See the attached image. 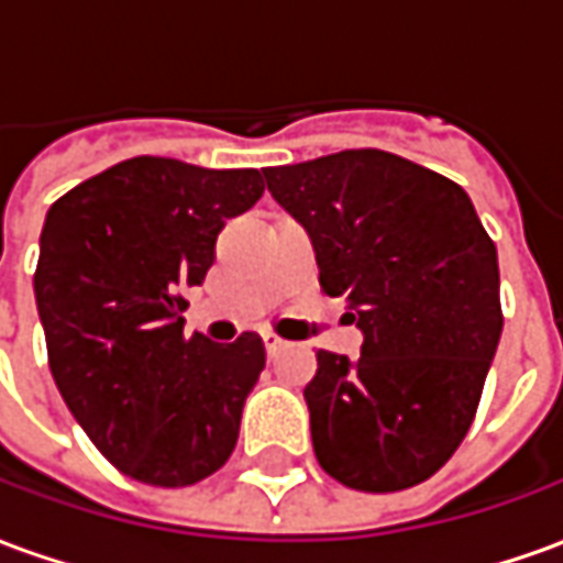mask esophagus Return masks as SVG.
<instances>
[{
  "mask_svg": "<svg viewBox=\"0 0 563 563\" xmlns=\"http://www.w3.org/2000/svg\"><path fill=\"white\" fill-rule=\"evenodd\" d=\"M262 343H265V353H268V358H274V355H280L289 343L283 341V338H277V334H262Z\"/></svg>",
  "mask_w": 563,
  "mask_h": 563,
  "instance_id": "obj_1",
  "label": "esophagus"
}]
</instances>
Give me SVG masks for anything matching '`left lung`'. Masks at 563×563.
Returning a JSON list of instances; mask_svg holds the SVG:
<instances>
[{
    "label": "left lung",
    "mask_w": 563,
    "mask_h": 563,
    "mask_svg": "<svg viewBox=\"0 0 563 563\" xmlns=\"http://www.w3.org/2000/svg\"><path fill=\"white\" fill-rule=\"evenodd\" d=\"M262 174L310 234L322 292L365 334L355 362L317 353V461L355 492L424 483L471 431L500 341L495 241L459 184L386 150Z\"/></svg>",
    "instance_id": "obj_1"
}]
</instances>
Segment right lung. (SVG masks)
Listing matches in <instances>:
<instances>
[{
  "label": "right lung",
  "mask_w": 563,
  "mask_h": 563,
  "mask_svg": "<svg viewBox=\"0 0 563 563\" xmlns=\"http://www.w3.org/2000/svg\"><path fill=\"white\" fill-rule=\"evenodd\" d=\"M265 192L256 168L135 156L56 198L42 229L35 305L63 401L132 479L184 488L232 455L265 367L253 331L184 334L225 220Z\"/></svg>",
  "instance_id": "1"
}]
</instances>
